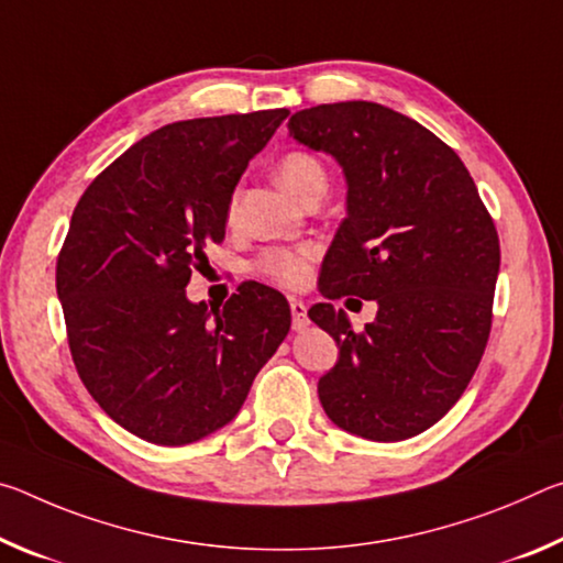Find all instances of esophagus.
Returning a JSON list of instances; mask_svg holds the SVG:
<instances>
[{
  "mask_svg": "<svg viewBox=\"0 0 563 563\" xmlns=\"http://www.w3.org/2000/svg\"><path fill=\"white\" fill-rule=\"evenodd\" d=\"M290 312H292V330L308 328V305L298 298H290Z\"/></svg>",
  "mask_w": 563,
  "mask_h": 563,
  "instance_id": "obj_1",
  "label": "esophagus"
}]
</instances>
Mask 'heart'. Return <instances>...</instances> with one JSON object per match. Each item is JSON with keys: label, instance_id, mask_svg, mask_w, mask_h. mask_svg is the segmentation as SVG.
<instances>
[{"label": "heart", "instance_id": "obj_1", "mask_svg": "<svg viewBox=\"0 0 563 563\" xmlns=\"http://www.w3.org/2000/svg\"><path fill=\"white\" fill-rule=\"evenodd\" d=\"M278 180L285 190L302 198L310 188L328 186V174L325 166L316 156L292 151V154H285L280 158ZM258 271L275 283L298 288L310 275V251L308 247H275V251L263 253V258L258 261Z\"/></svg>", "mask_w": 563, "mask_h": 563}]
</instances>
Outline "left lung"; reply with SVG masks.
I'll list each match as a JSON object with an SVG mask.
<instances>
[{
  "label": "left lung",
  "mask_w": 563,
  "mask_h": 563,
  "mask_svg": "<svg viewBox=\"0 0 563 563\" xmlns=\"http://www.w3.org/2000/svg\"><path fill=\"white\" fill-rule=\"evenodd\" d=\"M288 131L335 158L347 184L320 292L377 302L362 332L332 302L310 308L340 347L320 405L362 440H409L450 412L487 347L497 228L462 158L383 103H322L290 117Z\"/></svg>",
  "instance_id": "8db88e82"
}]
</instances>
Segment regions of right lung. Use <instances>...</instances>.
Instances as JSON below:
<instances>
[{"mask_svg": "<svg viewBox=\"0 0 563 563\" xmlns=\"http://www.w3.org/2000/svg\"><path fill=\"white\" fill-rule=\"evenodd\" d=\"M288 109L176 121L93 178L56 261L74 365L91 397L141 440L180 446L241 412L290 330L278 290L245 283L223 310L190 302V271L221 243L247 161Z\"/></svg>", "mask_w": 563, "mask_h": 563, "instance_id": "right-lung-1", "label": "right lung"}]
</instances>
